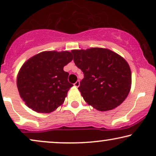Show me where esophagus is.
<instances>
[{"mask_svg": "<svg viewBox=\"0 0 156 156\" xmlns=\"http://www.w3.org/2000/svg\"><path fill=\"white\" fill-rule=\"evenodd\" d=\"M79 86H80V81H79V80H77V81L74 83V86H75V87L78 88Z\"/></svg>", "mask_w": 156, "mask_h": 156, "instance_id": "1", "label": "esophagus"}]
</instances>
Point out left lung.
<instances>
[{
	"label": "left lung",
	"instance_id": "1",
	"mask_svg": "<svg viewBox=\"0 0 156 156\" xmlns=\"http://www.w3.org/2000/svg\"><path fill=\"white\" fill-rule=\"evenodd\" d=\"M76 66L84 78L78 90L85 101L101 112L119 106L130 91L131 70L127 62L109 49L73 50Z\"/></svg>",
	"mask_w": 156,
	"mask_h": 156
}]
</instances>
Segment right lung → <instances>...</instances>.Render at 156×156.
<instances>
[{
	"mask_svg": "<svg viewBox=\"0 0 156 156\" xmlns=\"http://www.w3.org/2000/svg\"><path fill=\"white\" fill-rule=\"evenodd\" d=\"M72 60L68 51H44L26 61L16 79L26 105L38 113H50L62 105L73 86L68 80L69 73L63 70Z\"/></svg>",
	"mask_w": 156,
	"mask_h": 156,
	"instance_id": "1",
	"label": "right lung"
}]
</instances>
